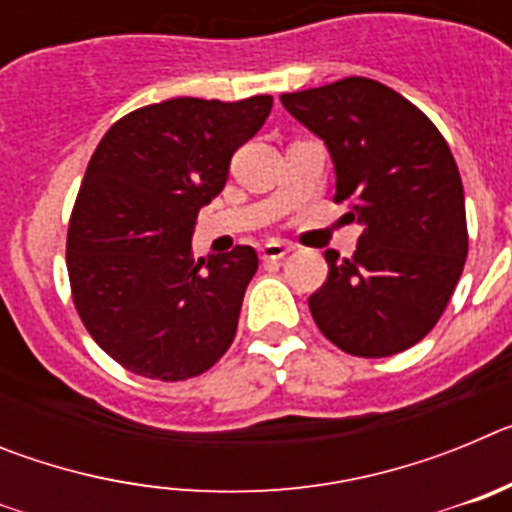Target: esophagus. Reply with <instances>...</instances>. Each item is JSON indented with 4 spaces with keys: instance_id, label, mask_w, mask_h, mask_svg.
I'll list each match as a JSON object with an SVG mask.
<instances>
[{
    "instance_id": "34e87169",
    "label": "esophagus",
    "mask_w": 512,
    "mask_h": 512,
    "mask_svg": "<svg viewBox=\"0 0 512 512\" xmlns=\"http://www.w3.org/2000/svg\"><path fill=\"white\" fill-rule=\"evenodd\" d=\"M289 251H292V246H289V243L269 241V243H264V246L259 248V256L264 261H279V259H284Z\"/></svg>"
}]
</instances>
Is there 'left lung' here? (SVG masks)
I'll return each mask as SVG.
<instances>
[{
    "label": "left lung",
    "instance_id": "8db88e82",
    "mask_svg": "<svg viewBox=\"0 0 512 512\" xmlns=\"http://www.w3.org/2000/svg\"><path fill=\"white\" fill-rule=\"evenodd\" d=\"M282 104L325 140L333 200L364 225L351 259L325 251L328 279L307 300L312 320L351 356L400 354L431 333L467 261L464 187L449 143L413 102L364 76L282 94Z\"/></svg>",
    "mask_w": 512,
    "mask_h": 512
}]
</instances>
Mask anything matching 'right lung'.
<instances>
[{"label":"right lung","mask_w":512,"mask_h":512,"mask_svg":"<svg viewBox=\"0 0 512 512\" xmlns=\"http://www.w3.org/2000/svg\"><path fill=\"white\" fill-rule=\"evenodd\" d=\"M271 102L166 99L99 140L71 212L66 269L84 328L128 372L184 382L233 343L259 256L235 246L194 261L192 233Z\"/></svg>","instance_id":"add662e5"}]
</instances>
